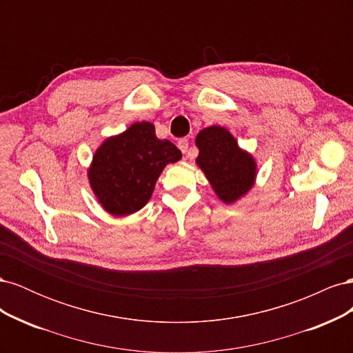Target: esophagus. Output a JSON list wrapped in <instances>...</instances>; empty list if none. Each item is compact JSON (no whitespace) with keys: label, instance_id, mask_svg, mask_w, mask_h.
Listing matches in <instances>:
<instances>
[{"label":"esophagus","instance_id":"obj_1","mask_svg":"<svg viewBox=\"0 0 353 353\" xmlns=\"http://www.w3.org/2000/svg\"><path fill=\"white\" fill-rule=\"evenodd\" d=\"M188 145H190V143H188L187 138H181V140H178V148L183 153L188 152Z\"/></svg>","mask_w":353,"mask_h":353}]
</instances>
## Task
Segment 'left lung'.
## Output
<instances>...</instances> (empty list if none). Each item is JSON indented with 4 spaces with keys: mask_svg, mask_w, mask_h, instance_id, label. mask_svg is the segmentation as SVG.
I'll return each instance as SVG.
<instances>
[{
    "mask_svg": "<svg viewBox=\"0 0 353 353\" xmlns=\"http://www.w3.org/2000/svg\"><path fill=\"white\" fill-rule=\"evenodd\" d=\"M197 165L223 203H234L253 187L256 163L243 152L236 138L222 126H209L196 138Z\"/></svg>",
    "mask_w": 353,
    "mask_h": 353,
    "instance_id": "obj_1",
    "label": "left lung"
}]
</instances>
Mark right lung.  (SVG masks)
<instances>
[{
	"instance_id": "obj_1",
	"label": "right lung",
	"mask_w": 353,
	"mask_h": 353,
	"mask_svg": "<svg viewBox=\"0 0 353 353\" xmlns=\"http://www.w3.org/2000/svg\"><path fill=\"white\" fill-rule=\"evenodd\" d=\"M181 157L175 144L159 140L153 123L137 122L121 135L108 138L95 152L90 184L109 213L131 215L150 200L163 168Z\"/></svg>"
}]
</instances>
